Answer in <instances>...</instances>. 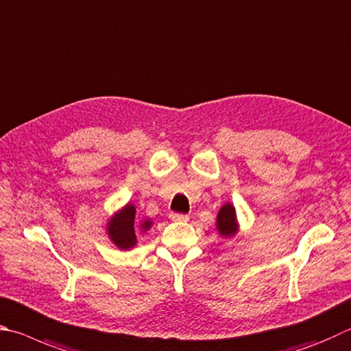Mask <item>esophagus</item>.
Segmentation results:
<instances>
[{
  "label": "esophagus",
  "mask_w": 351,
  "mask_h": 351,
  "mask_svg": "<svg viewBox=\"0 0 351 351\" xmlns=\"http://www.w3.org/2000/svg\"><path fill=\"white\" fill-rule=\"evenodd\" d=\"M171 220H174V222H188V216L186 214H179V213H171L169 214Z\"/></svg>",
  "instance_id": "esophagus-1"
}]
</instances>
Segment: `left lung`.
<instances>
[{
    "instance_id": "left-lung-1",
    "label": "left lung",
    "mask_w": 351,
    "mask_h": 351,
    "mask_svg": "<svg viewBox=\"0 0 351 351\" xmlns=\"http://www.w3.org/2000/svg\"><path fill=\"white\" fill-rule=\"evenodd\" d=\"M216 230L219 232V236H222L223 239H231L237 234L239 231V220H237V213L234 205L231 202H226L225 205H222L219 213H217V219H216Z\"/></svg>"
}]
</instances>
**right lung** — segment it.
<instances>
[{
  "label": "right lung",
  "instance_id": "right-lung-1",
  "mask_svg": "<svg viewBox=\"0 0 351 351\" xmlns=\"http://www.w3.org/2000/svg\"><path fill=\"white\" fill-rule=\"evenodd\" d=\"M151 219H143L135 223V206L126 204L109 217L106 222V234L117 248L131 250L137 245V231L146 232L151 230Z\"/></svg>",
  "mask_w": 351,
  "mask_h": 351
}]
</instances>
